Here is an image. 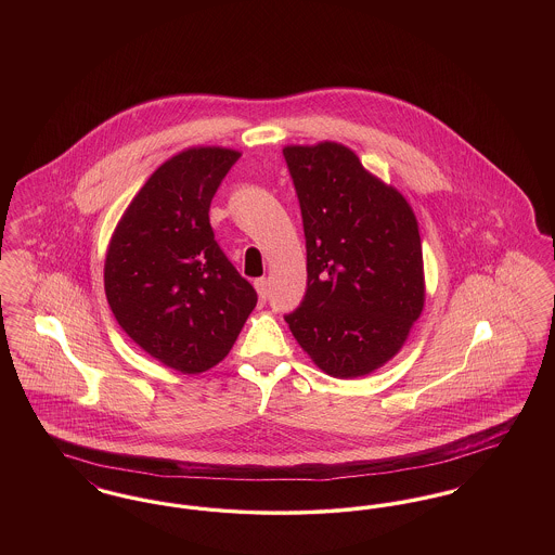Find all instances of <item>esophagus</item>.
<instances>
[{"mask_svg": "<svg viewBox=\"0 0 555 555\" xmlns=\"http://www.w3.org/2000/svg\"><path fill=\"white\" fill-rule=\"evenodd\" d=\"M256 291H258V297H260V301H266V297H268V281L266 279H256Z\"/></svg>", "mask_w": 555, "mask_h": 555, "instance_id": "obj_1", "label": "esophagus"}]
</instances>
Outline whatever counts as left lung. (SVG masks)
Instances as JSON below:
<instances>
[{"label": "left lung", "instance_id": "left-lung-1", "mask_svg": "<svg viewBox=\"0 0 555 555\" xmlns=\"http://www.w3.org/2000/svg\"><path fill=\"white\" fill-rule=\"evenodd\" d=\"M283 156L308 251V289L285 320L322 372L366 376L396 358L423 314L418 220L341 143L287 145Z\"/></svg>", "mask_w": 555, "mask_h": 555}]
</instances>
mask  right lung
Returning a JSON list of instances; mask_svg holds the SVG:
<instances>
[{
	"instance_id": "1",
	"label": "right lung",
	"mask_w": 555,
	"mask_h": 555,
	"mask_svg": "<svg viewBox=\"0 0 555 555\" xmlns=\"http://www.w3.org/2000/svg\"><path fill=\"white\" fill-rule=\"evenodd\" d=\"M238 156L199 145L166 159L107 245L104 289L116 322L143 351L183 374L224 360L258 304L218 247L208 216Z\"/></svg>"
}]
</instances>
